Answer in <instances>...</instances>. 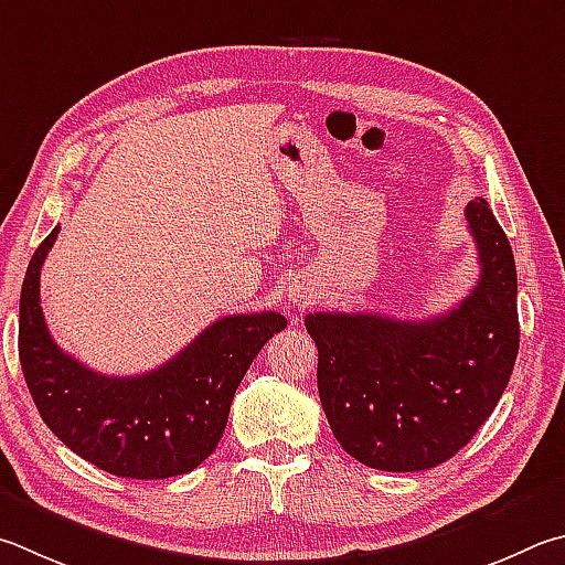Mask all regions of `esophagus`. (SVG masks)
I'll return each mask as SVG.
<instances>
[{"label": "esophagus", "mask_w": 565, "mask_h": 565, "mask_svg": "<svg viewBox=\"0 0 565 565\" xmlns=\"http://www.w3.org/2000/svg\"><path fill=\"white\" fill-rule=\"evenodd\" d=\"M294 301H299V296H296V294H294Z\"/></svg>", "instance_id": "34e87169"}]
</instances>
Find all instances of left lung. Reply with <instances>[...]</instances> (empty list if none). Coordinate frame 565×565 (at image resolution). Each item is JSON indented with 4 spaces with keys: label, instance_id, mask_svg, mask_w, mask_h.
<instances>
[{
    "label": "left lung",
    "instance_id": "8db88e82",
    "mask_svg": "<svg viewBox=\"0 0 565 565\" xmlns=\"http://www.w3.org/2000/svg\"><path fill=\"white\" fill-rule=\"evenodd\" d=\"M479 281L429 321L381 313H309L318 395L348 455L381 471H419L455 457L494 413L519 353L516 264L484 198L465 210Z\"/></svg>",
    "mask_w": 565,
    "mask_h": 565
}]
</instances>
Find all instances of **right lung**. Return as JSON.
Returning <instances> with one entry per match:
<instances>
[{"mask_svg": "<svg viewBox=\"0 0 565 565\" xmlns=\"http://www.w3.org/2000/svg\"><path fill=\"white\" fill-rule=\"evenodd\" d=\"M58 227L39 244L19 299V361L39 415L61 443L108 475L168 479L207 459L256 353L286 328L276 311L224 316L156 371L100 375L61 351L39 299Z\"/></svg>", "mask_w": 565, "mask_h": 565, "instance_id": "obj_1", "label": "right lung"}]
</instances>
